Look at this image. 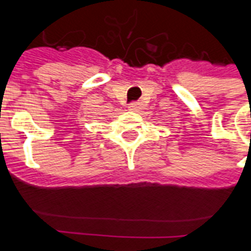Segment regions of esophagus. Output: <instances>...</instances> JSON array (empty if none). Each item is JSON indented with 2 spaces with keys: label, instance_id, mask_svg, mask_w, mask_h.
Segmentation results:
<instances>
[{
  "label": "esophagus",
  "instance_id": "obj_1",
  "mask_svg": "<svg viewBox=\"0 0 251 251\" xmlns=\"http://www.w3.org/2000/svg\"><path fill=\"white\" fill-rule=\"evenodd\" d=\"M128 110H130V111H134V112L139 111V110H140V103H137V102L130 103V105H128Z\"/></svg>",
  "mask_w": 251,
  "mask_h": 251
}]
</instances>
